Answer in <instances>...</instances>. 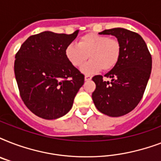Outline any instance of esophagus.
I'll use <instances>...</instances> for the list:
<instances>
[{
	"mask_svg": "<svg viewBox=\"0 0 161 161\" xmlns=\"http://www.w3.org/2000/svg\"><path fill=\"white\" fill-rule=\"evenodd\" d=\"M91 78H92V77H91L90 75H85V77H84V79H85V81L90 80Z\"/></svg>",
	"mask_w": 161,
	"mask_h": 161,
	"instance_id": "esophagus-1",
	"label": "esophagus"
}]
</instances>
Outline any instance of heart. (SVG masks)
I'll return each instance as SVG.
<instances>
[{
    "label": "heart",
    "instance_id": "obj_1",
    "mask_svg": "<svg viewBox=\"0 0 161 161\" xmlns=\"http://www.w3.org/2000/svg\"><path fill=\"white\" fill-rule=\"evenodd\" d=\"M121 46L115 38L90 33L82 36L78 44H69L65 49L66 58L76 68H79L88 58L90 60L81 68L85 74H93L101 69L109 71L119 60Z\"/></svg>",
    "mask_w": 161,
    "mask_h": 161
}]
</instances>
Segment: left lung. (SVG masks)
Here are the masks:
<instances>
[{"label":"left lung","instance_id":"1","mask_svg":"<svg viewBox=\"0 0 161 161\" xmlns=\"http://www.w3.org/2000/svg\"><path fill=\"white\" fill-rule=\"evenodd\" d=\"M99 34L117 37L121 46L119 60L104 77L92 79L96 88L92 98L98 111L111 117H119L132 111L141 100L150 78L152 58L147 45L136 32L125 28L104 30Z\"/></svg>","mask_w":161,"mask_h":161}]
</instances>
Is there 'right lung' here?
<instances>
[{
    "label": "right lung",
    "mask_w": 161,
    "mask_h": 161,
    "mask_svg": "<svg viewBox=\"0 0 161 161\" xmlns=\"http://www.w3.org/2000/svg\"><path fill=\"white\" fill-rule=\"evenodd\" d=\"M78 33L43 31L29 36L16 53L14 72L20 95L38 117L55 119L65 115L84 83V75L65 55Z\"/></svg>",
    "instance_id": "1"
}]
</instances>
